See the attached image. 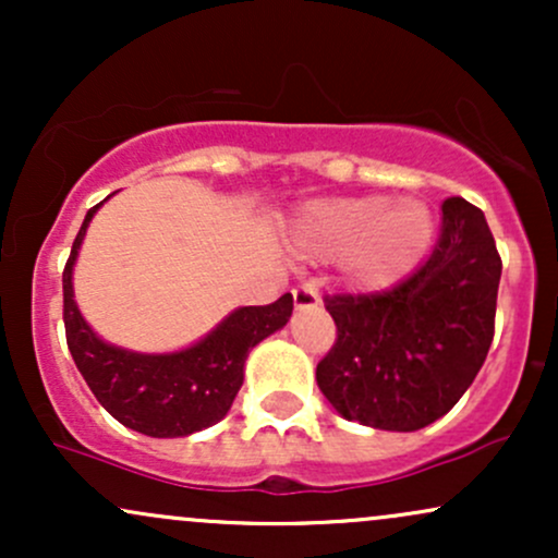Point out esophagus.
I'll return each mask as SVG.
<instances>
[{
  "label": "esophagus",
  "mask_w": 558,
  "mask_h": 558,
  "mask_svg": "<svg viewBox=\"0 0 558 558\" xmlns=\"http://www.w3.org/2000/svg\"><path fill=\"white\" fill-rule=\"evenodd\" d=\"M293 304L296 310H312V306L319 304V293L312 283H301L293 288Z\"/></svg>",
  "instance_id": "34e87169"
}]
</instances>
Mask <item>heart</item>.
Returning a JSON list of instances; mask_svg holds the SVG:
<instances>
[{"label": "heart", "mask_w": 558, "mask_h": 558, "mask_svg": "<svg viewBox=\"0 0 558 558\" xmlns=\"http://www.w3.org/2000/svg\"><path fill=\"white\" fill-rule=\"evenodd\" d=\"M433 241L430 209L420 198L345 196L304 209L296 243L317 259L343 257L349 283L380 291L407 278Z\"/></svg>", "instance_id": "heart-1"}]
</instances>
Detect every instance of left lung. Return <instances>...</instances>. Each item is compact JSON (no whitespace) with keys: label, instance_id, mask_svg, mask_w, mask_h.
Listing matches in <instances>:
<instances>
[{"label":"left lung","instance_id":"left-lung-1","mask_svg":"<svg viewBox=\"0 0 558 558\" xmlns=\"http://www.w3.org/2000/svg\"><path fill=\"white\" fill-rule=\"evenodd\" d=\"M440 213L433 254L409 278L325 296L338 338L317 364V386L345 420L396 433L427 427L488 356L501 257L475 204L451 196Z\"/></svg>","mask_w":558,"mask_h":558}]
</instances>
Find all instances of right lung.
Here are the masks:
<instances>
[{"label": "right lung", "instance_id": "obj_1", "mask_svg": "<svg viewBox=\"0 0 558 558\" xmlns=\"http://www.w3.org/2000/svg\"><path fill=\"white\" fill-rule=\"evenodd\" d=\"M101 204L86 213L62 270V319L75 367L96 401L131 430L151 438H181L204 430L226 417L241 390L248 351L283 328L293 312V296L283 293L267 306H241L207 338L172 354H136L105 343L88 328L73 299L75 257Z\"/></svg>", "mask_w": 558, "mask_h": 558}]
</instances>
